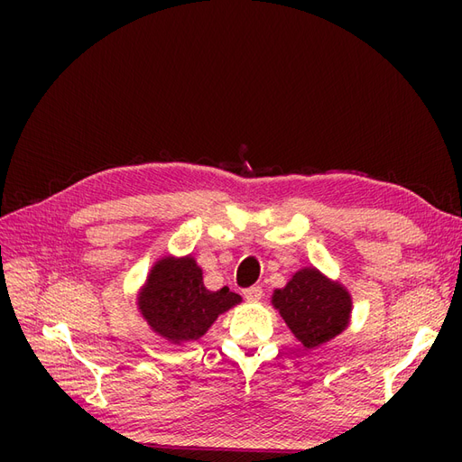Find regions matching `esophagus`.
<instances>
[{"instance_id":"1","label":"esophagus","mask_w":462,"mask_h":462,"mask_svg":"<svg viewBox=\"0 0 462 462\" xmlns=\"http://www.w3.org/2000/svg\"><path fill=\"white\" fill-rule=\"evenodd\" d=\"M262 297H263V289H262L260 285L248 287V289L245 291V299H246V300H250V302H256V300H260Z\"/></svg>"}]
</instances>
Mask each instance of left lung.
<instances>
[{
  "label": "left lung",
  "instance_id": "8db88e82",
  "mask_svg": "<svg viewBox=\"0 0 462 462\" xmlns=\"http://www.w3.org/2000/svg\"><path fill=\"white\" fill-rule=\"evenodd\" d=\"M272 302L306 348L319 346L339 335L351 316L348 292L318 270L297 272L285 289L273 292Z\"/></svg>",
  "mask_w": 462,
  "mask_h": 462
}]
</instances>
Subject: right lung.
Returning a JSON list of instances; mask_svg holds the SVG:
<instances>
[{
  "label": "right lung",
  "mask_w": 462,
  "mask_h": 462,
  "mask_svg": "<svg viewBox=\"0 0 462 462\" xmlns=\"http://www.w3.org/2000/svg\"><path fill=\"white\" fill-rule=\"evenodd\" d=\"M241 302L227 287L208 291L202 270L190 256L163 258L153 265L138 297V309L150 328L175 345L197 341L216 318Z\"/></svg>",
  "instance_id": "add662e5"
}]
</instances>
